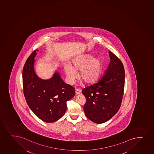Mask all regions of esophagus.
Returning <instances> with one entry per match:
<instances>
[{
  "label": "esophagus",
  "instance_id": "esophagus-1",
  "mask_svg": "<svg viewBox=\"0 0 154 154\" xmlns=\"http://www.w3.org/2000/svg\"><path fill=\"white\" fill-rule=\"evenodd\" d=\"M81 93V91L79 89H76V90H75V94H76V95H79V94H80Z\"/></svg>",
  "mask_w": 154,
  "mask_h": 154
}]
</instances>
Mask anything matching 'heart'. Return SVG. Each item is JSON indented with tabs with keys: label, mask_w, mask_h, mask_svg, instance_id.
Returning <instances> with one entry per match:
<instances>
[{
	"label": "heart",
	"mask_w": 154,
	"mask_h": 154,
	"mask_svg": "<svg viewBox=\"0 0 154 154\" xmlns=\"http://www.w3.org/2000/svg\"><path fill=\"white\" fill-rule=\"evenodd\" d=\"M64 68L70 82L77 78L76 71L80 70L79 78L85 83L91 84L99 79L102 71V61L99 57L93 58L91 54H86L73 59L71 64L66 63Z\"/></svg>",
	"instance_id": "1"
}]
</instances>
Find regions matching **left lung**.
<instances>
[{"instance_id":"1","label":"left lung","mask_w":154,"mask_h":154,"mask_svg":"<svg viewBox=\"0 0 154 154\" xmlns=\"http://www.w3.org/2000/svg\"><path fill=\"white\" fill-rule=\"evenodd\" d=\"M110 62L99 81L82 90L86 98L84 110L91 121L102 124L120 109L125 86V69L117 56L109 51Z\"/></svg>"}]
</instances>
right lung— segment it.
<instances>
[{"label": "right lung", "mask_w": 154, "mask_h": 154, "mask_svg": "<svg viewBox=\"0 0 154 154\" xmlns=\"http://www.w3.org/2000/svg\"><path fill=\"white\" fill-rule=\"evenodd\" d=\"M37 49L30 55L23 67V92L29 108L42 121L53 123L65 114L66 102L75 96V88L65 84L56 72L50 79L37 76L34 70Z\"/></svg>", "instance_id": "right-lung-1"}]
</instances>
